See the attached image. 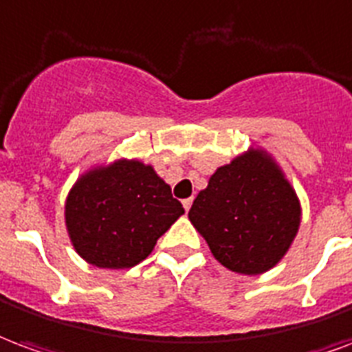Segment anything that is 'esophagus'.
I'll list each match as a JSON object with an SVG mask.
<instances>
[{
    "mask_svg": "<svg viewBox=\"0 0 352 352\" xmlns=\"http://www.w3.org/2000/svg\"><path fill=\"white\" fill-rule=\"evenodd\" d=\"M182 204H184V208H186L187 212H189V208H191V204H193V199H191V197H189V199H184V201H182Z\"/></svg>",
    "mask_w": 352,
    "mask_h": 352,
    "instance_id": "34e87169",
    "label": "esophagus"
}]
</instances>
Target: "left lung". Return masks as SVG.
Returning a JSON list of instances; mask_svg holds the SVG:
<instances>
[{"label":"left lung","instance_id":"obj_1","mask_svg":"<svg viewBox=\"0 0 352 352\" xmlns=\"http://www.w3.org/2000/svg\"><path fill=\"white\" fill-rule=\"evenodd\" d=\"M189 219L229 270L257 276L283 257L300 225V204L278 166L258 151L217 168Z\"/></svg>","mask_w":352,"mask_h":352}]
</instances>
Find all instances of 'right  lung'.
<instances>
[{
	"instance_id": "right-lung-1",
	"label": "right lung",
	"mask_w": 352,
	"mask_h": 352,
	"mask_svg": "<svg viewBox=\"0 0 352 352\" xmlns=\"http://www.w3.org/2000/svg\"><path fill=\"white\" fill-rule=\"evenodd\" d=\"M184 214L182 202L151 166L118 161L82 176L65 204L74 250L99 268H131Z\"/></svg>"
}]
</instances>
